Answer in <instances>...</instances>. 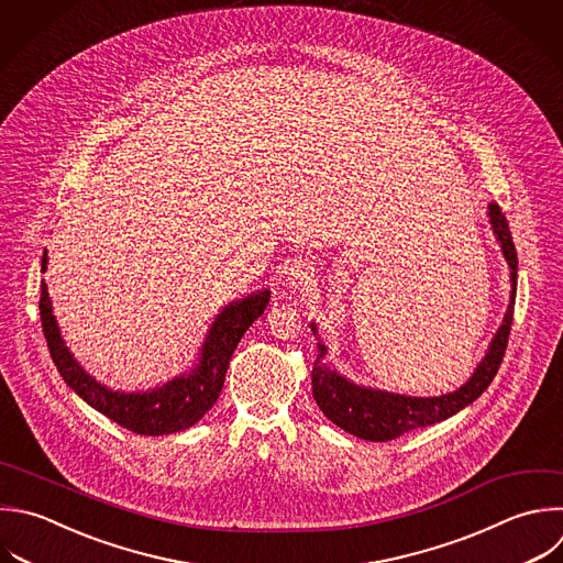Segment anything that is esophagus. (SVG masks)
<instances>
[{"mask_svg":"<svg viewBox=\"0 0 563 563\" xmlns=\"http://www.w3.org/2000/svg\"><path fill=\"white\" fill-rule=\"evenodd\" d=\"M312 266L306 264V262H292L288 273H286V284L297 288V290H306L310 284H312Z\"/></svg>","mask_w":563,"mask_h":563,"instance_id":"34e87169","label":"esophagus"}]
</instances>
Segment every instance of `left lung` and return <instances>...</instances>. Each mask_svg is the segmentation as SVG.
Wrapping results in <instances>:
<instances>
[{
    "mask_svg": "<svg viewBox=\"0 0 563 563\" xmlns=\"http://www.w3.org/2000/svg\"><path fill=\"white\" fill-rule=\"evenodd\" d=\"M486 216L495 233V240L499 242L501 255L508 264L510 299H508L504 319L488 343V350L484 352L482 361L477 363L473 374L466 378V383L460 385L457 389L440 396H405V394L358 385L345 378L343 374H339L325 361L328 347L319 336L317 323L310 321V330L317 339V350H319L312 367V396L319 409L325 413V418L332 420L336 427L363 440L387 442L411 429L429 427L433 422L451 418L460 409L468 407L490 385L504 358V350H506L508 332L512 323V308H515V292H517V253H515L510 229L501 209L495 202H490Z\"/></svg>",
    "mask_w": 563,
    "mask_h": 563,
    "instance_id": "1",
    "label": "left lung"
}]
</instances>
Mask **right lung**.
<instances>
[{
	"label": "right lung",
	"mask_w": 563,
	"mask_h": 563,
	"mask_svg": "<svg viewBox=\"0 0 563 563\" xmlns=\"http://www.w3.org/2000/svg\"><path fill=\"white\" fill-rule=\"evenodd\" d=\"M46 268L48 251H44L42 257V273H46ZM268 299L271 290L262 288L224 306L216 314L202 341V347L198 350L194 367L158 387L143 391L112 389L99 383L92 374H88L86 367H81V363L75 358L62 336L57 317L53 314V301L46 282H42L40 310L51 356L68 387L75 389V394H79L90 407L134 433L167 435L194 427L220 398L229 361L251 323L264 314Z\"/></svg>",
	"instance_id": "add662e5"
}]
</instances>
